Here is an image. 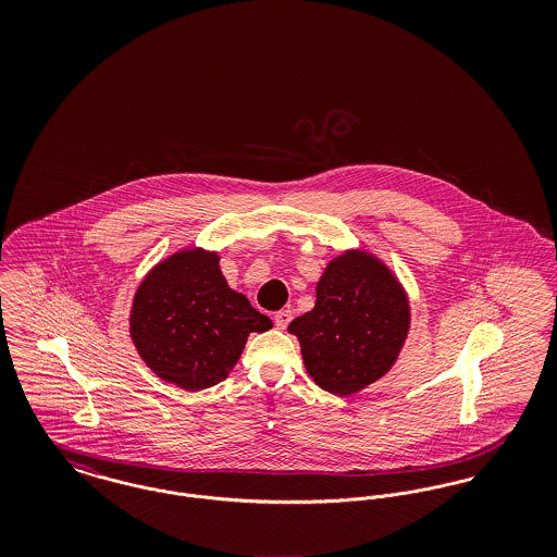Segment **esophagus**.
I'll return each instance as SVG.
<instances>
[{
    "instance_id": "obj_1",
    "label": "esophagus",
    "mask_w": 557,
    "mask_h": 557,
    "mask_svg": "<svg viewBox=\"0 0 557 557\" xmlns=\"http://www.w3.org/2000/svg\"><path fill=\"white\" fill-rule=\"evenodd\" d=\"M292 321V311L290 309H282V311H277L275 313V325L280 327V330H286L288 327V323Z\"/></svg>"
}]
</instances>
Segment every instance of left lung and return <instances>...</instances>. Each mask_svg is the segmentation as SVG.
I'll use <instances>...</instances> for the list:
<instances>
[{
    "instance_id": "1",
    "label": "left lung",
    "mask_w": 557,
    "mask_h": 557,
    "mask_svg": "<svg viewBox=\"0 0 557 557\" xmlns=\"http://www.w3.org/2000/svg\"><path fill=\"white\" fill-rule=\"evenodd\" d=\"M411 307L397 275L366 250L334 257L315 307L294 319L305 368L323 391L350 397L386 375L407 341Z\"/></svg>"
}]
</instances>
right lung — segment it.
Segmentation results:
<instances>
[{
    "mask_svg": "<svg viewBox=\"0 0 557 557\" xmlns=\"http://www.w3.org/2000/svg\"><path fill=\"white\" fill-rule=\"evenodd\" d=\"M219 252L184 248L152 267L133 296L129 334L144 363L184 391L225 380L252 332L273 327L232 290Z\"/></svg>",
    "mask_w": 557,
    "mask_h": 557,
    "instance_id": "1",
    "label": "right lung"
}]
</instances>
